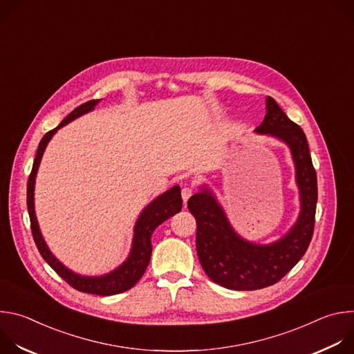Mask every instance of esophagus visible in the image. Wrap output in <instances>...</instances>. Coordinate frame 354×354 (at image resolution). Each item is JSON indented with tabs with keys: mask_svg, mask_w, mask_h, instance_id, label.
Returning a JSON list of instances; mask_svg holds the SVG:
<instances>
[{
	"mask_svg": "<svg viewBox=\"0 0 354 354\" xmlns=\"http://www.w3.org/2000/svg\"><path fill=\"white\" fill-rule=\"evenodd\" d=\"M193 187H190V186H185V187H182V192H180V194H182V198H183V201L186 203V201L189 200V197L193 194Z\"/></svg>",
	"mask_w": 354,
	"mask_h": 354,
	"instance_id": "esophagus-1",
	"label": "esophagus"
}]
</instances>
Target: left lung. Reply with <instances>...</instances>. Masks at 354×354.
Segmentation results:
<instances>
[{"mask_svg": "<svg viewBox=\"0 0 354 354\" xmlns=\"http://www.w3.org/2000/svg\"><path fill=\"white\" fill-rule=\"evenodd\" d=\"M266 109L257 131L287 142L295 162L301 213L290 232L272 245L252 243L236 235L209 189L201 187L187 201L197 224L200 265L214 283L230 290H259L276 284L304 257L314 234L318 186L307 137L270 96Z\"/></svg>", "mask_w": 354, "mask_h": 354, "instance_id": "1", "label": "left lung"}]
</instances>
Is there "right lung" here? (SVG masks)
I'll return each mask as SVG.
<instances>
[{
	"label": "right lung",
	"instance_id": "add662e5",
	"mask_svg": "<svg viewBox=\"0 0 354 354\" xmlns=\"http://www.w3.org/2000/svg\"><path fill=\"white\" fill-rule=\"evenodd\" d=\"M99 102V99L88 100V102L80 105L75 108L56 129L47 131L43 138L39 142L37 153L33 161L32 172L28 179V192H26V203H28V212H29V218H30V230L32 235L35 239V243L40 252L41 258L50 265L64 281H67L73 288L88 292V294H96V295H113L119 294L123 291H127L131 288L144 274L149 258H151V252H153V245H151V235H153L154 230L162 224L165 220H168L171 216L176 214L182 209V197H180V187L174 186L160 197H157L154 201L142 210L141 216L138 217L136 227H134V238H133V248L127 261L119 266L116 270L111 272L109 274L100 276V277H84L80 274L73 273L68 270L66 266H63L53 255L52 252L48 250L44 239L41 238L36 216H35V206H33V189H35V178L36 172L41 160V156L44 153V148L48 142V140L52 138V136L64 124L68 122L80 118L81 115L92 111L96 104Z\"/></svg>",
	"mask_w": 354,
	"mask_h": 354
}]
</instances>
